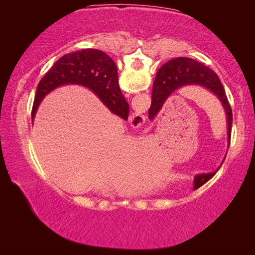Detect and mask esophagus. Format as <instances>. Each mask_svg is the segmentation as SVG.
I'll return each mask as SVG.
<instances>
[{"instance_id": "esophagus-1", "label": "esophagus", "mask_w": 255, "mask_h": 255, "mask_svg": "<svg viewBox=\"0 0 255 255\" xmlns=\"http://www.w3.org/2000/svg\"><path fill=\"white\" fill-rule=\"evenodd\" d=\"M129 123H130L131 127L133 128H139L145 124V116L141 111H135L133 114L129 117Z\"/></svg>"}]
</instances>
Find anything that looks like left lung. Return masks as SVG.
Returning a JSON list of instances; mask_svg holds the SVG:
<instances>
[{"instance_id":"1","label":"left lung","mask_w":255,"mask_h":255,"mask_svg":"<svg viewBox=\"0 0 255 255\" xmlns=\"http://www.w3.org/2000/svg\"><path fill=\"white\" fill-rule=\"evenodd\" d=\"M190 85H198L207 89L222 103L226 114L227 138L230 140L233 114L223 84L213 70H210L205 64L192 58H173L164 64L157 71L153 85L152 105H150L148 110V118L150 120L155 119L158 112L161 111L164 103L172 94L184 88V86ZM214 174L215 172L197 174L195 176V183H198V187H199L206 181H208Z\"/></svg>"}]
</instances>
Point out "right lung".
Segmentation results:
<instances>
[{
    "mask_svg": "<svg viewBox=\"0 0 255 255\" xmlns=\"http://www.w3.org/2000/svg\"><path fill=\"white\" fill-rule=\"evenodd\" d=\"M82 85L96 94L112 114L127 120L129 105L120 91L114 60L99 49H81L64 55L38 84L32 107V120L47 94L63 85Z\"/></svg>",
    "mask_w": 255,
    "mask_h": 255,
    "instance_id": "add662e5",
    "label": "right lung"
}]
</instances>
